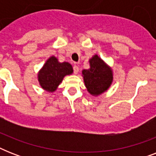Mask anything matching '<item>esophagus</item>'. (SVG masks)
Wrapping results in <instances>:
<instances>
[{
    "mask_svg": "<svg viewBox=\"0 0 156 156\" xmlns=\"http://www.w3.org/2000/svg\"><path fill=\"white\" fill-rule=\"evenodd\" d=\"M78 71H79V68H78V66H76V65H74V66H73V73H74V74H77V73H78Z\"/></svg>",
    "mask_w": 156,
    "mask_h": 156,
    "instance_id": "34e87169",
    "label": "esophagus"
}]
</instances>
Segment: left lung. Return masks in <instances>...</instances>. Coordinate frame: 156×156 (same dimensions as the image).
Masks as SVG:
<instances>
[{
  "mask_svg": "<svg viewBox=\"0 0 156 156\" xmlns=\"http://www.w3.org/2000/svg\"><path fill=\"white\" fill-rule=\"evenodd\" d=\"M90 69L82 71L87 91L93 96H98L108 90L113 81V72L98 55L89 60Z\"/></svg>",
  "mask_w": 156,
  "mask_h": 156,
  "instance_id": "obj_1",
  "label": "left lung"
}]
</instances>
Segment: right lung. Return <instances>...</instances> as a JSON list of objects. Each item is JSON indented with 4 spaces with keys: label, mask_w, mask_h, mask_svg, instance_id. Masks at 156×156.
<instances>
[{
    "label": "right lung",
    "mask_w": 156,
    "mask_h": 156,
    "mask_svg": "<svg viewBox=\"0 0 156 156\" xmlns=\"http://www.w3.org/2000/svg\"><path fill=\"white\" fill-rule=\"evenodd\" d=\"M73 72V67L69 62H59L56 56H52L39 71L38 81L44 90L52 93L57 89L63 78Z\"/></svg>",
    "instance_id": "right-lung-1"
}]
</instances>
